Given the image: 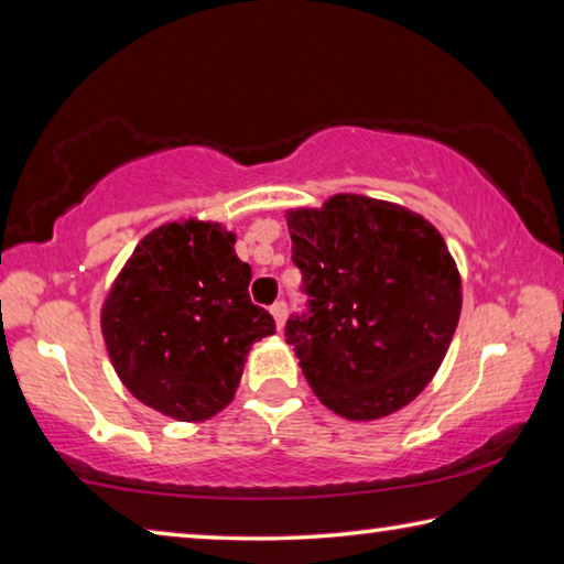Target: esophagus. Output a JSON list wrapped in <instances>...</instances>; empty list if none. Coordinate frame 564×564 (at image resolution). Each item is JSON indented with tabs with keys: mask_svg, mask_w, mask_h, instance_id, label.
I'll return each instance as SVG.
<instances>
[{
	"mask_svg": "<svg viewBox=\"0 0 564 564\" xmlns=\"http://www.w3.org/2000/svg\"><path fill=\"white\" fill-rule=\"evenodd\" d=\"M271 313H273V318H275V326H279V330H281L283 323H285V313H289V305H285L283 301H275L271 305Z\"/></svg>",
	"mask_w": 564,
	"mask_h": 564,
	"instance_id": "esophagus-1",
	"label": "esophagus"
}]
</instances>
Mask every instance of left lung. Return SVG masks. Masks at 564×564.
I'll return each mask as SVG.
<instances>
[{
  "mask_svg": "<svg viewBox=\"0 0 564 564\" xmlns=\"http://www.w3.org/2000/svg\"><path fill=\"white\" fill-rule=\"evenodd\" d=\"M285 224L311 299L285 340L313 393L348 420L405 408L437 373L460 321V273L441 231L360 194L289 208Z\"/></svg>",
  "mask_w": 564,
  "mask_h": 564,
  "instance_id": "obj_1",
  "label": "left lung"
}]
</instances>
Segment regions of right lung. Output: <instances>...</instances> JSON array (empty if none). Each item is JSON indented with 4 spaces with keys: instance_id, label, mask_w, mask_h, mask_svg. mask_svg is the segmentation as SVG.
<instances>
[{
    "instance_id": "right-lung-1",
    "label": "right lung",
    "mask_w": 564,
    "mask_h": 564,
    "mask_svg": "<svg viewBox=\"0 0 564 564\" xmlns=\"http://www.w3.org/2000/svg\"><path fill=\"white\" fill-rule=\"evenodd\" d=\"M236 234L181 218L133 248L101 305V336L129 393L156 413L202 423L231 403L256 340L275 333L248 299Z\"/></svg>"
}]
</instances>
